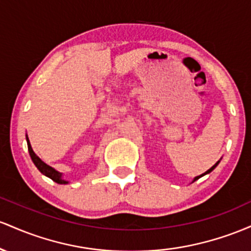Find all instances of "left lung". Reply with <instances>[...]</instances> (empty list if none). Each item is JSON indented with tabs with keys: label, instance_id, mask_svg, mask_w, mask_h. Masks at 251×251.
Segmentation results:
<instances>
[{
	"label": "left lung",
	"instance_id": "obj_1",
	"mask_svg": "<svg viewBox=\"0 0 251 251\" xmlns=\"http://www.w3.org/2000/svg\"><path fill=\"white\" fill-rule=\"evenodd\" d=\"M219 162H221V160H219V161H217V162L215 163V165H213V166H212V167H211V168H210V170H207L206 172H205V173H202V174H201V176H196V178H194V179H193V181H192V182H194V181H196V180H198L199 178H201V176H205V174H209V173H211V172H212V171H213V170H215V168L217 167V166H218V163H219Z\"/></svg>",
	"mask_w": 251,
	"mask_h": 251
}]
</instances>
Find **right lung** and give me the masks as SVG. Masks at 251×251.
<instances>
[{"label":"right lung","instance_id":"right-lung-1","mask_svg":"<svg viewBox=\"0 0 251 251\" xmlns=\"http://www.w3.org/2000/svg\"><path fill=\"white\" fill-rule=\"evenodd\" d=\"M26 140H27V146H28V151H29V155L32 157V161L34 162V165L36 166V168H38L39 171L41 172L44 176H46L47 178L52 179L53 181L57 182V184H61V185H65V184H69V181H66V180L63 179V173H60V172L55 171L54 168L50 167V166L47 165V163H45L36 154L34 153V151L32 149V146H30V142L29 140H28V136L26 135Z\"/></svg>","mask_w":251,"mask_h":251}]
</instances>
